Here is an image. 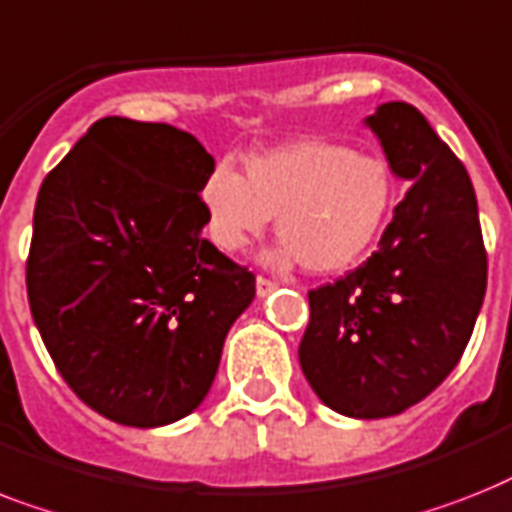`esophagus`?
Returning a JSON list of instances; mask_svg holds the SVG:
<instances>
[{
    "instance_id": "34e87169",
    "label": "esophagus",
    "mask_w": 512,
    "mask_h": 512,
    "mask_svg": "<svg viewBox=\"0 0 512 512\" xmlns=\"http://www.w3.org/2000/svg\"><path fill=\"white\" fill-rule=\"evenodd\" d=\"M255 286H257V297H268V294L276 289V281H270V278L265 276H257Z\"/></svg>"
}]
</instances>
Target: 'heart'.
<instances>
[{
    "mask_svg": "<svg viewBox=\"0 0 512 512\" xmlns=\"http://www.w3.org/2000/svg\"><path fill=\"white\" fill-rule=\"evenodd\" d=\"M210 242L239 252L276 215L284 239L270 263L342 273L363 260L397 202L392 168L371 152L321 139L286 141L244 160L215 162L199 189Z\"/></svg>",
    "mask_w": 512,
    "mask_h": 512,
    "instance_id": "b5f03b06",
    "label": "heart"
}]
</instances>
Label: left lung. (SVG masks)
Here are the masks:
<instances>
[{
	"mask_svg": "<svg viewBox=\"0 0 512 512\" xmlns=\"http://www.w3.org/2000/svg\"><path fill=\"white\" fill-rule=\"evenodd\" d=\"M407 186L378 249L313 289L299 365L313 392L350 418H389L458 365L486 292V249L463 162L407 102L365 118Z\"/></svg>",
	"mask_w": 512,
	"mask_h": 512,
	"instance_id": "1",
	"label": "left lung"
}]
</instances>
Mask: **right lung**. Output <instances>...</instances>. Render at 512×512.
I'll list each match as a JSON object with an SVG mask.
<instances>
[{
    "label": "right lung",
    "instance_id": "1",
    "mask_svg": "<svg viewBox=\"0 0 512 512\" xmlns=\"http://www.w3.org/2000/svg\"><path fill=\"white\" fill-rule=\"evenodd\" d=\"M213 165L181 128L102 118L39 189L33 323L65 384L123 426L197 410L228 328L255 299V276L202 239Z\"/></svg>",
    "mask_w": 512,
    "mask_h": 512
}]
</instances>
